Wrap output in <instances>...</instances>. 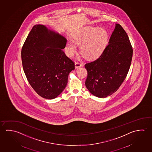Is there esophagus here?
Instances as JSON below:
<instances>
[{"label":"esophagus","instance_id":"1","mask_svg":"<svg viewBox=\"0 0 152 152\" xmlns=\"http://www.w3.org/2000/svg\"><path fill=\"white\" fill-rule=\"evenodd\" d=\"M75 65L76 68H78L80 67L81 66H82V64H80V62H78V61L75 62Z\"/></svg>","mask_w":152,"mask_h":152}]
</instances>
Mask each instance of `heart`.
I'll list each match as a JSON object with an SVG mask.
<instances>
[{
	"label": "heart",
	"mask_w": 152,
	"mask_h": 152,
	"mask_svg": "<svg viewBox=\"0 0 152 152\" xmlns=\"http://www.w3.org/2000/svg\"><path fill=\"white\" fill-rule=\"evenodd\" d=\"M68 41L67 52L72 56L77 50L76 44L80 45V52L86 59L93 60L102 54L107 45L108 34L103 28L88 26L80 30Z\"/></svg>",
	"instance_id": "obj_1"
}]
</instances>
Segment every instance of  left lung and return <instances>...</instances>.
<instances>
[{
  "label": "left lung",
  "instance_id": "obj_1",
  "mask_svg": "<svg viewBox=\"0 0 152 152\" xmlns=\"http://www.w3.org/2000/svg\"><path fill=\"white\" fill-rule=\"evenodd\" d=\"M132 52L127 33L116 24L109 44L99 58L85 65L87 72L85 85L92 94L104 98L119 89L129 72Z\"/></svg>",
  "mask_w": 152,
  "mask_h": 152
}]
</instances>
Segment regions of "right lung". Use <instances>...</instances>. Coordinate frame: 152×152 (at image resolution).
<instances>
[{"mask_svg": "<svg viewBox=\"0 0 152 152\" xmlns=\"http://www.w3.org/2000/svg\"><path fill=\"white\" fill-rule=\"evenodd\" d=\"M65 37L35 25L23 45V68L28 82L37 94L47 99L57 97L68 83V75L75 64L62 51ZM48 47V48L47 47Z\"/></svg>", "mask_w": 152, "mask_h": 152, "instance_id": "1", "label": "right lung"}]
</instances>
